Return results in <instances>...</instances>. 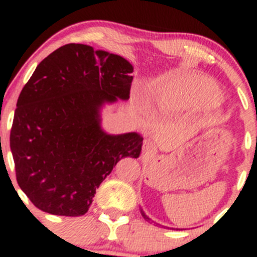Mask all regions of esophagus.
Instances as JSON below:
<instances>
[{
    "label": "esophagus",
    "instance_id": "esophagus-1",
    "mask_svg": "<svg viewBox=\"0 0 257 257\" xmlns=\"http://www.w3.org/2000/svg\"><path fill=\"white\" fill-rule=\"evenodd\" d=\"M155 153V144L153 142L147 141L143 145V157H152Z\"/></svg>",
    "mask_w": 257,
    "mask_h": 257
}]
</instances>
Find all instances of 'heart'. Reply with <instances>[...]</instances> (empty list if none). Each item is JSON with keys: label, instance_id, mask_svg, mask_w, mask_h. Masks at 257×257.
Instances as JSON below:
<instances>
[{"label": "heart", "instance_id": "obj_1", "mask_svg": "<svg viewBox=\"0 0 257 257\" xmlns=\"http://www.w3.org/2000/svg\"><path fill=\"white\" fill-rule=\"evenodd\" d=\"M155 102L165 112L196 110L211 107L219 90L211 79L194 72H173L155 84Z\"/></svg>", "mask_w": 257, "mask_h": 257}]
</instances>
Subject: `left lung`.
Masks as SVG:
<instances>
[{
    "label": "left lung",
    "instance_id": "left-lung-1",
    "mask_svg": "<svg viewBox=\"0 0 257 257\" xmlns=\"http://www.w3.org/2000/svg\"><path fill=\"white\" fill-rule=\"evenodd\" d=\"M143 216H144V217H147V216H145V215H144V214H143ZM147 219H148V217H147Z\"/></svg>",
    "mask_w": 257,
    "mask_h": 257
}]
</instances>
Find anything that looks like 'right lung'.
Returning a JSON list of instances; mask_svg holds the SVG:
<instances>
[{
	"label": "right lung",
	"instance_id": "1",
	"mask_svg": "<svg viewBox=\"0 0 257 257\" xmlns=\"http://www.w3.org/2000/svg\"><path fill=\"white\" fill-rule=\"evenodd\" d=\"M132 73L123 57L78 43L38 64L21 90L10 134L17 183L36 208L84 215L116 163L139 157L143 138L108 136L98 114L104 102L128 99Z\"/></svg>",
	"mask_w": 257,
	"mask_h": 257
}]
</instances>
